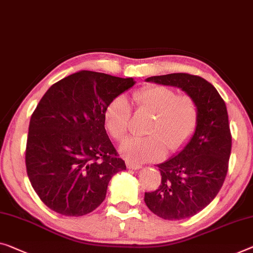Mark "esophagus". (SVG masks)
Returning <instances> with one entry per match:
<instances>
[{
  "mask_svg": "<svg viewBox=\"0 0 253 253\" xmlns=\"http://www.w3.org/2000/svg\"><path fill=\"white\" fill-rule=\"evenodd\" d=\"M126 167L129 169H141V165L135 164V163H132V162H126Z\"/></svg>",
  "mask_w": 253,
  "mask_h": 253,
  "instance_id": "esophagus-1",
  "label": "esophagus"
}]
</instances>
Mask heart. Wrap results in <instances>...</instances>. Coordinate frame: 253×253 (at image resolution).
Listing matches in <instances>:
<instances>
[{
  "label": "heart",
  "mask_w": 253,
  "mask_h": 253,
  "mask_svg": "<svg viewBox=\"0 0 253 253\" xmlns=\"http://www.w3.org/2000/svg\"><path fill=\"white\" fill-rule=\"evenodd\" d=\"M139 108L154 114L148 126L149 135L124 140L120 151L135 162H150L184 147L196 130L199 107L189 94H178L166 86H147L133 94ZM131 107L126 96L120 95L107 105L105 121L112 137L122 140L129 130Z\"/></svg>",
  "instance_id": "1"
}]
</instances>
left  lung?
I'll return each instance as SVG.
<instances>
[{
  "label": "left lung",
  "mask_w": 253,
  "mask_h": 253,
  "mask_svg": "<svg viewBox=\"0 0 253 253\" xmlns=\"http://www.w3.org/2000/svg\"><path fill=\"white\" fill-rule=\"evenodd\" d=\"M146 81L181 88L199 107L191 139L177 155L157 165L162 183L145 193L147 207L161 218H189L211 203L226 177L232 149L226 105L216 88L201 77L170 73Z\"/></svg>",
  "instance_id": "1"
}]
</instances>
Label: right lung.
Wrapping results in <instances>:
<instances>
[{"mask_svg": "<svg viewBox=\"0 0 253 253\" xmlns=\"http://www.w3.org/2000/svg\"><path fill=\"white\" fill-rule=\"evenodd\" d=\"M133 78L79 71L50 86L30 118L29 181L41 200L64 216L91 212L114 174L126 169L105 130V111Z\"/></svg>", "mask_w": 253, "mask_h": 253, "instance_id": "add662e5", "label": "right lung"}]
</instances>
